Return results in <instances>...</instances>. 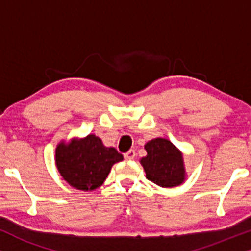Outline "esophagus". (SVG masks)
I'll list each match as a JSON object with an SVG mask.
<instances>
[{"label": "esophagus", "instance_id": "obj_1", "mask_svg": "<svg viewBox=\"0 0 251 251\" xmlns=\"http://www.w3.org/2000/svg\"><path fill=\"white\" fill-rule=\"evenodd\" d=\"M135 156H136L135 150H130L126 153H125V159L126 160H133V159H135Z\"/></svg>", "mask_w": 251, "mask_h": 251}]
</instances>
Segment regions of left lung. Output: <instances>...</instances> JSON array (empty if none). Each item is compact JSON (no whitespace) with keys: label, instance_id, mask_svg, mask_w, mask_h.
Masks as SVG:
<instances>
[{"label":"left lung","instance_id":"left-lung-1","mask_svg":"<svg viewBox=\"0 0 251 251\" xmlns=\"http://www.w3.org/2000/svg\"><path fill=\"white\" fill-rule=\"evenodd\" d=\"M147 155L140 160L146 178L161 187L178 186L185 179L183 155L168 139L155 138L145 145Z\"/></svg>","mask_w":251,"mask_h":251}]
</instances>
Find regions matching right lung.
Returning a JSON list of instances; mask_svg holds the SVG:
<instances>
[{"label":"right lung","instance_id":"right-lung-1","mask_svg":"<svg viewBox=\"0 0 251 251\" xmlns=\"http://www.w3.org/2000/svg\"><path fill=\"white\" fill-rule=\"evenodd\" d=\"M122 160V154L114 147L104 146L95 135L70 144L61 143L56 150V164L61 177L71 186L82 191L100 186L113 164Z\"/></svg>","mask_w":251,"mask_h":251}]
</instances>
